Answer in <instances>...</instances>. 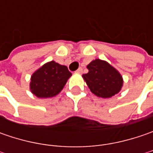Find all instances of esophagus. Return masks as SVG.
Returning a JSON list of instances; mask_svg holds the SVG:
<instances>
[{
  "label": "esophagus",
  "mask_w": 153,
  "mask_h": 153,
  "mask_svg": "<svg viewBox=\"0 0 153 153\" xmlns=\"http://www.w3.org/2000/svg\"><path fill=\"white\" fill-rule=\"evenodd\" d=\"M76 73H79V74L82 73V69L81 67L78 68V69H77V71H76Z\"/></svg>",
  "instance_id": "1"
}]
</instances>
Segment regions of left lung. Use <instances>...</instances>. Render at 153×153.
I'll return each mask as SVG.
<instances>
[{
	"instance_id": "left-lung-1",
	"label": "left lung",
	"mask_w": 153,
	"mask_h": 153,
	"mask_svg": "<svg viewBox=\"0 0 153 153\" xmlns=\"http://www.w3.org/2000/svg\"><path fill=\"white\" fill-rule=\"evenodd\" d=\"M87 69L88 72L83 74L82 78L97 97L108 99L121 91L123 85V76L108 62L96 59L87 65Z\"/></svg>"
}]
</instances>
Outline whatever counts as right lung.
<instances>
[{
	"instance_id": "add662e5",
	"label": "right lung",
	"mask_w": 153,
	"mask_h": 153,
	"mask_svg": "<svg viewBox=\"0 0 153 153\" xmlns=\"http://www.w3.org/2000/svg\"><path fill=\"white\" fill-rule=\"evenodd\" d=\"M71 75L65 65L53 60L48 62L32 74L30 92L41 99L54 97L61 92Z\"/></svg>"
}]
</instances>
